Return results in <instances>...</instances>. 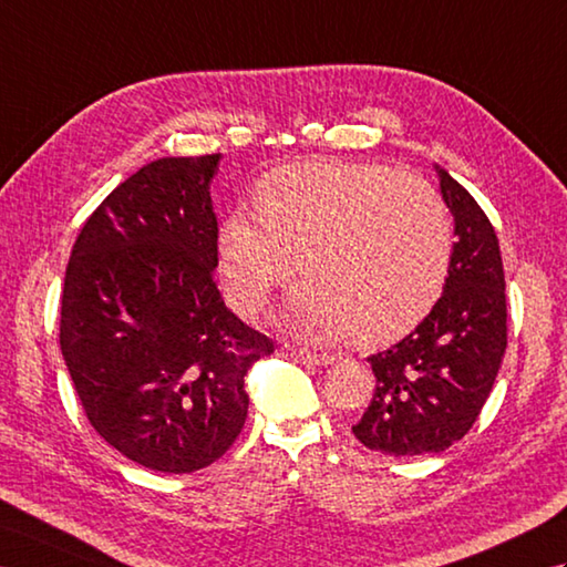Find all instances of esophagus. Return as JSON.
I'll return each mask as SVG.
<instances>
[{
    "label": "esophagus",
    "instance_id": "1",
    "mask_svg": "<svg viewBox=\"0 0 567 567\" xmlns=\"http://www.w3.org/2000/svg\"><path fill=\"white\" fill-rule=\"evenodd\" d=\"M284 357L306 363V367H327V363L334 361V357H330V354H318V351L296 349V347H288V344L284 347Z\"/></svg>",
    "mask_w": 567,
    "mask_h": 567
}]
</instances>
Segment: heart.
Returning a JSON list of instances; mask_svg holds the SVG:
<instances>
[{
	"label": "heart",
	"mask_w": 567,
	"mask_h": 567,
	"mask_svg": "<svg viewBox=\"0 0 567 567\" xmlns=\"http://www.w3.org/2000/svg\"><path fill=\"white\" fill-rule=\"evenodd\" d=\"M255 206L223 218L218 269L233 303L257 312L298 259L308 281L279 312L288 332L390 342L444 291L454 233L442 196L422 179L361 162H296L259 182Z\"/></svg>",
	"instance_id": "obj_1"
}]
</instances>
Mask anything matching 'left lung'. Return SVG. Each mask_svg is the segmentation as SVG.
Listing matches in <instances>:
<instances>
[{"instance_id":"8db88e82","label":"left lung","mask_w":567,"mask_h":567,"mask_svg":"<svg viewBox=\"0 0 567 567\" xmlns=\"http://www.w3.org/2000/svg\"><path fill=\"white\" fill-rule=\"evenodd\" d=\"M454 216L444 293L414 330L369 357L375 393L359 424V442L388 456L439 454L481 414L507 349L505 271L499 243L475 198L434 165Z\"/></svg>"}]
</instances>
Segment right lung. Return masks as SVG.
I'll return each mask as SVG.
<instances>
[{
    "instance_id": "add662e5",
    "label": "right lung",
    "mask_w": 567,
    "mask_h": 567,
    "mask_svg": "<svg viewBox=\"0 0 567 567\" xmlns=\"http://www.w3.org/2000/svg\"><path fill=\"white\" fill-rule=\"evenodd\" d=\"M223 155L159 157L102 200L72 247L60 349L92 426L125 458L192 473L240 436L245 375L274 344L213 281Z\"/></svg>"
}]
</instances>
